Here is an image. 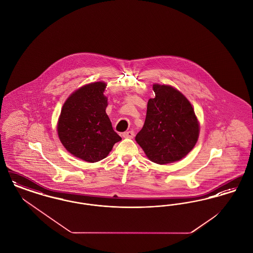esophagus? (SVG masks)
I'll use <instances>...</instances> for the list:
<instances>
[{
    "instance_id": "obj_1",
    "label": "esophagus",
    "mask_w": 253,
    "mask_h": 253,
    "mask_svg": "<svg viewBox=\"0 0 253 253\" xmlns=\"http://www.w3.org/2000/svg\"><path fill=\"white\" fill-rule=\"evenodd\" d=\"M122 136L124 138H132L134 136V132L133 131H127L122 133Z\"/></svg>"
}]
</instances>
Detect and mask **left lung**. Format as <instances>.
Masks as SVG:
<instances>
[{
    "label": "left lung",
    "mask_w": 253,
    "mask_h": 253,
    "mask_svg": "<svg viewBox=\"0 0 253 253\" xmlns=\"http://www.w3.org/2000/svg\"><path fill=\"white\" fill-rule=\"evenodd\" d=\"M143 128L135 136L148 158L167 164L186 157L197 141L199 124L190 101L169 85L155 84Z\"/></svg>",
    "instance_id": "1"
}]
</instances>
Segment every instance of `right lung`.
I'll use <instances>...</instances> for the list:
<instances>
[{
    "mask_svg": "<svg viewBox=\"0 0 253 253\" xmlns=\"http://www.w3.org/2000/svg\"><path fill=\"white\" fill-rule=\"evenodd\" d=\"M106 84L94 83L74 92L63 104L58 134L65 149L87 162H97L108 156L121 137L114 131L105 112Z\"/></svg>",
    "mask_w": 253,
    "mask_h": 253,
    "instance_id": "1",
    "label": "right lung"
}]
</instances>
